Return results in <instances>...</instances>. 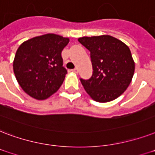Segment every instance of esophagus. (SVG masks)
Instances as JSON below:
<instances>
[{"label": "esophagus", "mask_w": 155, "mask_h": 155, "mask_svg": "<svg viewBox=\"0 0 155 155\" xmlns=\"http://www.w3.org/2000/svg\"><path fill=\"white\" fill-rule=\"evenodd\" d=\"M72 71L74 72V73H75V74H78V68H75V69H74Z\"/></svg>", "instance_id": "34e87169"}]
</instances>
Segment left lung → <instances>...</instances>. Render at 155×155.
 Segmentation results:
<instances>
[{
  "label": "left lung",
  "instance_id": "left-lung-1",
  "mask_svg": "<svg viewBox=\"0 0 155 155\" xmlns=\"http://www.w3.org/2000/svg\"><path fill=\"white\" fill-rule=\"evenodd\" d=\"M78 41L91 53L92 76L80 78L87 94L99 103L118 98L129 86L135 69L129 47L110 35L81 37Z\"/></svg>",
  "mask_w": 155,
  "mask_h": 155
}]
</instances>
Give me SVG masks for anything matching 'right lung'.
<instances>
[{
  "mask_svg": "<svg viewBox=\"0 0 155 155\" xmlns=\"http://www.w3.org/2000/svg\"><path fill=\"white\" fill-rule=\"evenodd\" d=\"M69 41L58 35L47 34L19 46L13 67L17 81L26 94L43 100L58 91L67 74L61 51Z\"/></svg>",
  "mask_w": 155,
  "mask_h": 155,
  "instance_id": "1",
  "label": "right lung"
}]
</instances>
